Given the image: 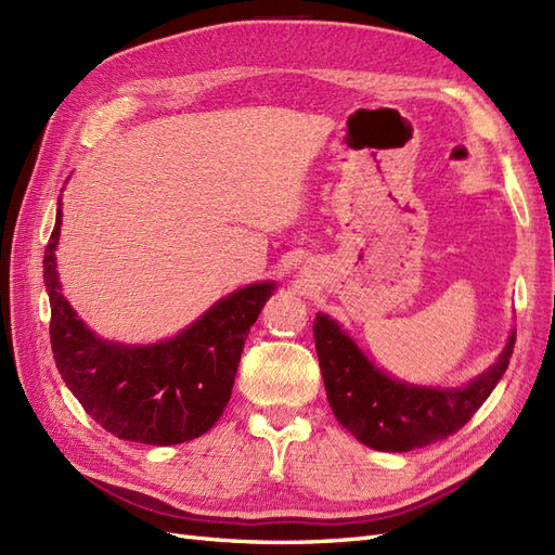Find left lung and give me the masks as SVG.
<instances>
[{"instance_id": "8db88e82", "label": "left lung", "mask_w": 555, "mask_h": 555, "mask_svg": "<svg viewBox=\"0 0 555 555\" xmlns=\"http://www.w3.org/2000/svg\"><path fill=\"white\" fill-rule=\"evenodd\" d=\"M312 331L335 418L359 442L377 451H412L461 430L505 375L516 343L512 328L493 365L456 389H442L384 373L328 314L317 312Z\"/></svg>"}]
</instances>
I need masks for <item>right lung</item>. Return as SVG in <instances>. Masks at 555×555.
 Returning a JSON list of instances; mask_svg holds the SVG:
<instances>
[{
  "mask_svg": "<svg viewBox=\"0 0 555 555\" xmlns=\"http://www.w3.org/2000/svg\"><path fill=\"white\" fill-rule=\"evenodd\" d=\"M53 236L43 255L50 300V345L57 371L94 422L115 438L169 447L208 433L222 416L236 379L249 326L275 282H255L217 300L188 328L153 345L104 340L62 294Z\"/></svg>",
  "mask_w": 555,
  "mask_h": 555,
  "instance_id": "obj_1",
  "label": "right lung"
}]
</instances>
